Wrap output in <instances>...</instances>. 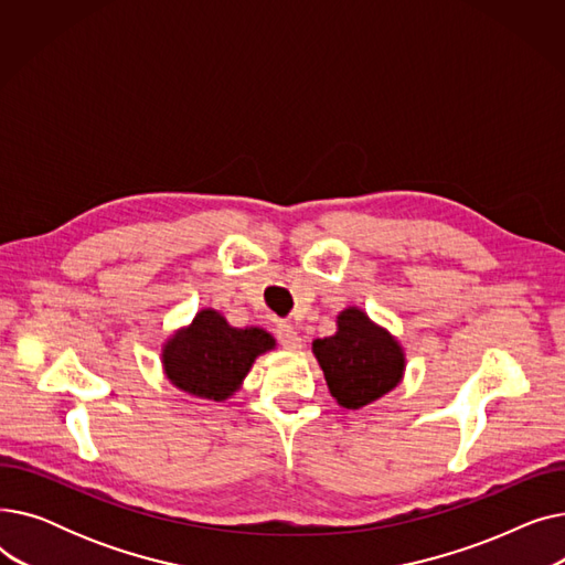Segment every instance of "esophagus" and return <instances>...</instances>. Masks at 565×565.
Here are the masks:
<instances>
[{"mask_svg":"<svg viewBox=\"0 0 565 565\" xmlns=\"http://www.w3.org/2000/svg\"><path fill=\"white\" fill-rule=\"evenodd\" d=\"M275 337H277V341H279L284 348H288V350L302 348V339H300L298 332H295V328H292L290 322H277V324H275Z\"/></svg>","mask_w":565,"mask_h":565,"instance_id":"esophagus-1","label":"esophagus"}]
</instances>
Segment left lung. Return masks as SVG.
<instances>
[{
  "label": "left lung",
  "mask_w": 565,
  "mask_h": 565,
  "mask_svg": "<svg viewBox=\"0 0 565 565\" xmlns=\"http://www.w3.org/2000/svg\"><path fill=\"white\" fill-rule=\"evenodd\" d=\"M313 354L332 396L348 409H360L387 392L403 375L398 343L360 309L339 316V332L313 341Z\"/></svg>",
  "instance_id": "obj_1"
}]
</instances>
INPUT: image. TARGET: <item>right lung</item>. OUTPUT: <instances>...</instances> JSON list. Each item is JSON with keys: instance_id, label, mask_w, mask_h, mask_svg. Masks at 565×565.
<instances>
[{"instance_id": "1", "label": "right lung", "mask_w": 565, "mask_h": 565, "mask_svg": "<svg viewBox=\"0 0 565 565\" xmlns=\"http://www.w3.org/2000/svg\"><path fill=\"white\" fill-rule=\"evenodd\" d=\"M273 345L275 339L267 332L235 330L217 311L205 309L167 343L164 369L175 387L224 401L237 390L258 354Z\"/></svg>"}]
</instances>
